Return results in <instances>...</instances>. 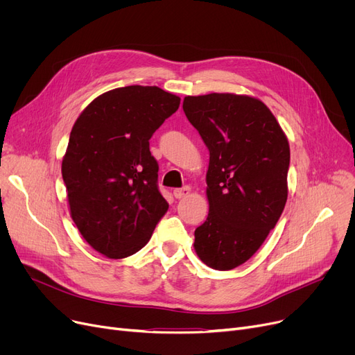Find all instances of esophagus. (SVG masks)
Here are the masks:
<instances>
[{
    "label": "esophagus",
    "mask_w": 355,
    "mask_h": 355,
    "mask_svg": "<svg viewBox=\"0 0 355 355\" xmlns=\"http://www.w3.org/2000/svg\"><path fill=\"white\" fill-rule=\"evenodd\" d=\"M190 194V187H182V189H175L174 190V197L175 198H185Z\"/></svg>",
    "instance_id": "obj_1"
}]
</instances>
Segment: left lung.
Segmentation results:
<instances>
[{
  "mask_svg": "<svg viewBox=\"0 0 355 355\" xmlns=\"http://www.w3.org/2000/svg\"><path fill=\"white\" fill-rule=\"evenodd\" d=\"M182 109L210 153V209L194 249L207 266L230 270L257 252L285 209L288 138L269 107L250 96H187Z\"/></svg>",
  "mask_w": 355,
  "mask_h": 355,
  "instance_id": "obj_1",
  "label": "left lung"
}]
</instances>
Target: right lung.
<instances>
[{"label": "right lung", "instance_id": "obj_1", "mask_svg": "<svg viewBox=\"0 0 355 355\" xmlns=\"http://www.w3.org/2000/svg\"><path fill=\"white\" fill-rule=\"evenodd\" d=\"M180 101L157 86L118 87L92 101L71 128L62 162L70 214L110 259L141 250L168 210L149 139Z\"/></svg>", "mask_w": 355, "mask_h": 355}]
</instances>
